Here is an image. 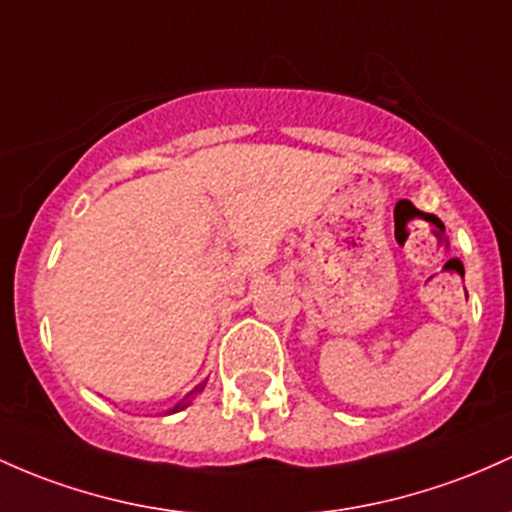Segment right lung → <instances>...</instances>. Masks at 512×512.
<instances>
[{
    "label": "right lung",
    "mask_w": 512,
    "mask_h": 512,
    "mask_svg": "<svg viewBox=\"0 0 512 512\" xmlns=\"http://www.w3.org/2000/svg\"><path fill=\"white\" fill-rule=\"evenodd\" d=\"M204 386H206V381H201V384H199V386H194V391H189V393H187V396H184V398H182V401H179V403H177V406H174V408H170V411H167V413H177V411H184V408H187V406H189V403H192V398L196 396V393H201V391H204Z\"/></svg>",
    "instance_id": "1"
}]
</instances>
